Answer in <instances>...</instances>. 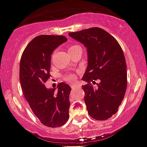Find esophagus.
<instances>
[{
    "instance_id": "obj_1",
    "label": "esophagus",
    "mask_w": 147,
    "mask_h": 147,
    "mask_svg": "<svg viewBox=\"0 0 147 147\" xmlns=\"http://www.w3.org/2000/svg\"><path fill=\"white\" fill-rule=\"evenodd\" d=\"M76 87H77L76 85H71V88H72V89L76 88Z\"/></svg>"
}]
</instances>
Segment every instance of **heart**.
I'll use <instances>...</instances> for the list:
<instances>
[{"label": "heart", "mask_w": 147, "mask_h": 147, "mask_svg": "<svg viewBox=\"0 0 147 147\" xmlns=\"http://www.w3.org/2000/svg\"><path fill=\"white\" fill-rule=\"evenodd\" d=\"M79 47V45H71L68 47V52L71 51V50H74L75 49L76 47ZM75 78H76V76H75L74 74H68V75H66L64 77V80L65 81L68 82H73L75 80Z\"/></svg>", "instance_id": "1"}]
</instances>
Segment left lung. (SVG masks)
I'll list each match as a JSON object with an SVG mask.
<instances>
[{
  "mask_svg": "<svg viewBox=\"0 0 147 147\" xmlns=\"http://www.w3.org/2000/svg\"><path fill=\"white\" fill-rule=\"evenodd\" d=\"M69 35L87 47L88 65L82 80L84 102L91 117L106 120L117 113L127 84V65L121 46L109 32L91 28ZM100 82L97 87L92 84Z\"/></svg>",
  "mask_w": 147,
  "mask_h": 147,
  "instance_id": "obj_1",
  "label": "left lung"
}]
</instances>
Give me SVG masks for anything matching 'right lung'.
<instances>
[{"mask_svg":"<svg viewBox=\"0 0 147 147\" xmlns=\"http://www.w3.org/2000/svg\"><path fill=\"white\" fill-rule=\"evenodd\" d=\"M67 40L63 35L35 37L25 48L20 62V81L23 94L34 115L48 127L63 126L69 119L71 87L64 82L55 89L45 83L50 77L51 55L56 47Z\"/></svg>","mask_w":147,"mask_h":147,"instance_id":"add662e5","label":"right lung"}]
</instances>
